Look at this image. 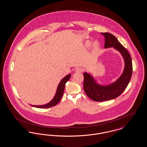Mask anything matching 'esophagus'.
I'll use <instances>...</instances> for the list:
<instances>
[{
    "instance_id": "1",
    "label": "esophagus",
    "mask_w": 147,
    "mask_h": 147,
    "mask_svg": "<svg viewBox=\"0 0 147 147\" xmlns=\"http://www.w3.org/2000/svg\"><path fill=\"white\" fill-rule=\"evenodd\" d=\"M83 70H84V69L82 68H81V67H77V68H76L75 71H77V72H82V71H83Z\"/></svg>"
}]
</instances>
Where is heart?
Listing matches in <instances>:
<instances>
[{
    "instance_id": "b5f03b06",
    "label": "heart",
    "mask_w": 147,
    "mask_h": 147,
    "mask_svg": "<svg viewBox=\"0 0 147 147\" xmlns=\"http://www.w3.org/2000/svg\"><path fill=\"white\" fill-rule=\"evenodd\" d=\"M91 43L90 41H86L85 43V46L86 47H90L91 46ZM93 47L95 49H97L99 47V43L98 42H95L93 44Z\"/></svg>"
}]
</instances>
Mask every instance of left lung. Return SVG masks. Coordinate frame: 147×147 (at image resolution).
<instances>
[{
	"label": "left lung",
	"instance_id": "8db88e82",
	"mask_svg": "<svg viewBox=\"0 0 147 147\" xmlns=\"http://www.w3.org/2000/svg\"><path fill=\"white\" fill-rule=\"evenodd\" d=\"M105 37V48L113 47L123 56L125 67L122 75L114 83L107 86L97 84L93 78L84 73L83 88L87 96L95 101H104L117 98L126 89L132 74V62L128 51L113 35L108 32L101 33Z\"/></svg>",
	"mask_w": 147,
	"mask_h": 147
}]
</instances>
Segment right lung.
Returning <instances> with one entry per match:
<instances>
[{"instance_id":"right-lung-1","label":"right lung","mask_w":147,"mask_h":147,"mask_svg":"<svg viewBox=\"0 0 147 147\" xmlns=\"http://www.w3.org/2000/svg\"><path fill=\"white\" fill-rule=\"evenodd\" d=\"M70 77H71V75L69 74V75H67V76H65L62 79V80L61 81V82L59 83V84L58 86L57 90L56 91V95H55V97L51 102H49V104H47L46 105H41V106H35V105H31V106H32L34 107H38V108L47 109V108L53 107V106L57 105L61 100V98L63 96V92L64 90L65 85V83L69 80Z\"/></svg>"}]
</instances>
